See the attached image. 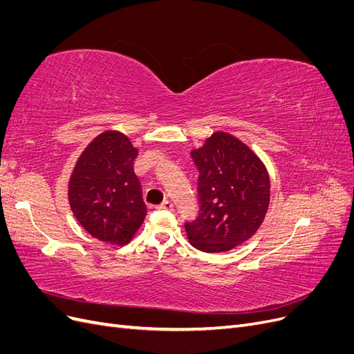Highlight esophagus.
Returning a JSON list of instances; mask_svg holds the SVG:
<instances>
[{
	"mask_svg": "<svg viewBox=\"0 0 354 354\" xmlns=\"http://www.w3.org/2000/svg\"><path fill=\"white\" fill-rule=\"evenodd\" d=\"M173 208H174V205H173V203H171L169 201L162 202V203H160V205L158 207V209H165V211H173Z\"/></svg>",
	"mask_w": 354,
	"mask_h": 354,
	"instance_id": "1",
	"label": "esophagus"
}]
</instances>
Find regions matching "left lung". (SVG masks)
I'll list each match as a JSON object with an SVG mask.
<instances>
[{
	"instance_id": "1",
	"label": "left lung",
	"mask_w": 354,
	"mask_h": 354,
	"mask_svg": "<svg viewBox=\"0 0 354 354\" xmlns=\"http://www.w3.org/2000/svg\"><path fill=\"white\" fill-rule=\"evenodd\" d=\"M192 158L199 169V212L185 224L187 238L203 252L233 250L261 226L270 202L269 173L248 146L223 131Z\"/></svg>"
}]
</instances>
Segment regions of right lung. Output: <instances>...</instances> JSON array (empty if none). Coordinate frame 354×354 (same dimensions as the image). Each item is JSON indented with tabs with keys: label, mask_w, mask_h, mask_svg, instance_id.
Masks as SVG:
<instances>
[{
	"label": "right lung",
	"mask_w": 354,
	"mask_h": 354,
	"mask_svg": "<svg viewBox=\"0 0 354 354\" xmlns=\"http://www.w3.org/2000/svg\"><path fill=\"white\" fill-rule=\"evenodd\" d=\"M137 149L120 131H104L85 147L69 180L75 218L93 238L127 245L146 217L142 185L134 174Z\"/></svg>",
	"instance_id": "obj_1"
}]
</instances>
